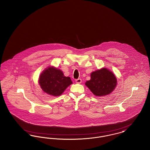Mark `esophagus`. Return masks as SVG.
<instances>
[{
	"label": "esophagus",
	"instance_id": "obj_1",
	"mask_svg": "<svg viewBox=\"0 0 150 150\" xmlns=\"http://www.w3.org/2000/svg\"><path fill=\"white\" fill-rule=\"evenodd\" d=\"M75 82L78 84H80L81 83V79H78L75 80Z\"/></svg>",
	"mask_w": 150,
	"mask_h": 150
}]
</instances>
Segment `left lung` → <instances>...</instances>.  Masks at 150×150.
I'll list each match as a JSON object with an SVG mask.
<instances>
[{"mask_svg":"<svg viewBox=\"0 0 150 150\" xmlns=\"http://www.w3.org/2000/svg\"><path fill=\"white\" fill-rule=\"evenodd\" d=\"M117 84L115 74L108 69L103 67L91 74V79L85 84L96 96H106L112 93Z\"/></svg>","mask_w":150,"mask_h":150,"instance_id":"1","label":"left lung"}]
</instances>
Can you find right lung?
I'll use <instances>...</instances> for the list:
<instances>
[{
	"label": "right lung",
	"mask_w": 150,
	"mask_h": 150,
	"mask_svg": "<svg viewBox=\"0 0 150 150\" xmlns=\"http://www.w3.org/2000/svg\"><path fill=\"white\" fill-rule=\"evenodd\" d=\"M38 83L42 91L47 94L58 96L72 82L70 78L65 76L61 70L54 66H49L41 74Z\"/></svg>",
	"instance_id": "add662e5"
}]
</instances>
